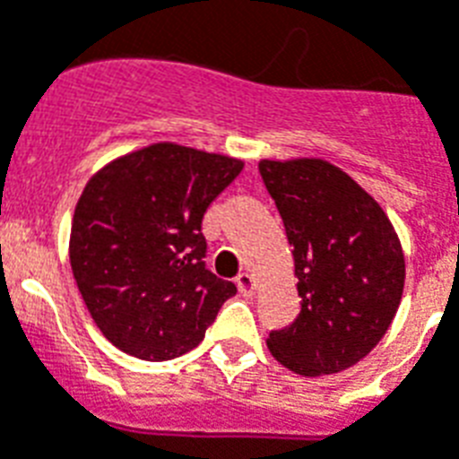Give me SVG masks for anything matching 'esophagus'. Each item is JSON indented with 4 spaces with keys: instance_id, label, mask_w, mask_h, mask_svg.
<instances>
[{
    "instance_id": "34e87169",
    "label": "esophagus",
    "mask_w": 459,
    "mask_h": 459,
    "mask_svg": "<svg viewBox=\"0 0 459 459\" xmlns=\"http://www.w3.org/2000/svg\"><path fill=\"white\" fill-rule=\"evenodd\" d=\"M237 289L244 298H253V295H255V281H253V276L248 274V272H241V274L237 276Z\"/></svg>"
}]
</instances>
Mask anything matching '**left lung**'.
<instances>
[{
	"label": "left lung",
	"mask_w": 459,
	"mask_h": 459,
	"mask_svg": "<svg viewBox=\"0 0 459 459\" xmlns=\"http://www.w3.org/2000/svg\"><path fill=\"white\" fill-rule=\"evenodd\" d=\"M260 176L293 246L300 314L267 338L272 357L305 377L361 361L399 309L406 260L373 196L325 159H263Z\"/></svg>",
	"instance_id": "obj_1"
}]
</instances>
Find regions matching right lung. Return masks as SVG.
<instances>
[{"mask_svg": "<svg viewBox=\"0 0 459 459\" xmlns=\"http://www.w3.org/2000/svg\"><path fill=\"white\" fill-rule=\"evenodd\" d=\"M241 169V159L154 143L86 183L72 218V274L117 350L143 361L183 357L237 293L206 270L202 221Z\"/></svg>", "mask_w": 459, "mask_h": 459, "instance_id": "1", "label": "right lung"}]
</instances>
